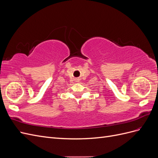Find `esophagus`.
Listing matches in <instances>:
<instances>
[{
    "mask_svg": "<svg viewBox=\"0 0 158 158\" xmlns=\"http://www.w3.org/2000/svg\"><path fill=\"white\" fill-rule=\"evenodd\" d=\"M78 79H76V82H78Z\"/></svg>",
    "mask_w": 158,
    "mask_h": 158,
    "instance_id": "1",
    "label": "esophagus"
}]
</instances>
